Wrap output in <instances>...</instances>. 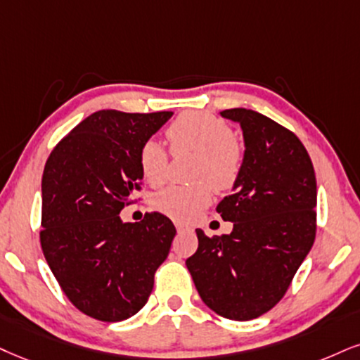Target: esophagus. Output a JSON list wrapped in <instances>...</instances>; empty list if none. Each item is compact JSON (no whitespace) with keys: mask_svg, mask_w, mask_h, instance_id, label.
<instances>
[{"mask_svg":"<svg viewBox=\"0 0 360 360\" xmlns=\"http://www.w3.org/2000/svg\"><path fill=\"white\" fill-rule=\"evenodd\" d=\"M175 227H176V230H179L180 233H181V232H188V230H192V227H190V225H187V224H181V221H176Z\"/></svg>","mask_w":360,"mask_h":360,"instance_id":"esophagus-1","label":"esophagus"}]
</instances>
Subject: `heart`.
<instances>
[{
  "mask_svg": "<svg viewBox=\"0 0 360 360\" xmlns=\"http://www.w3.org/2000/svg\"><path fill=\"white\" fill-rule=\"evenodd\" d=\"M165 135L173 155H197L192 173L197 184L162 188L155 193L152 203L160 214L185 221L208 205L210 188L227 192L235 187L242 175L245 152L227 123L210 113H181L170 123ZM139 167L150 185L163 184L168 167L167 150L155 140L145 141L139 152Z\"/></svg>",
  "mask_w": 360,
  "mask_h": 360,
  "instance_id": "heart-1",
  "label": "heart"
}]
</instances>
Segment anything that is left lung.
I'll list each match as a JSON object with an SVG mask.
<instances>
[{"instance_id":"1","label":"left lung","mask_w":360,"mask_h":360,"mask_svg":"<svg viewBox=\"0 0 360 360\" xmlns=\"http://www.w3.org/2000/svg\"><path fill=\"white\" fill-rule=\"evenodd\" d=\"M242 128L245 162L217 212L230 235L207 237L187 269L202 300L230 321H252L278 304L316 240L317 184L295 133L247 108L220 113Z\"/></svg>"}]
</instances>
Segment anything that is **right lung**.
<instances>
[{"label":"right lung","instance_id":"add662e5","mask_svg":"<svg viewBox=\"0 0 360 360\" xmlns=\"http://www.w3.org/2000/svg\"><path fill=\"white\" fill-rule=\"evenodd\" d=\"M170 117L100 110L58 141L44 165V259L70 302L96 321L135 316L170 252L176 230L168 217L120 219L141 190V145Z\"/></svg>","mask_w":360,"mask_h":360}]
</instances>
